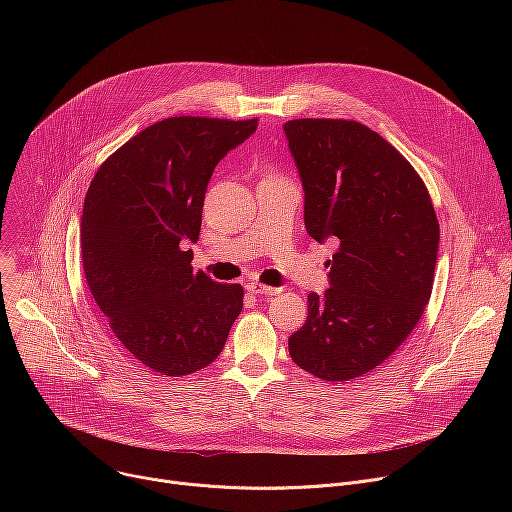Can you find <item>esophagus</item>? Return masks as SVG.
<instances>
[{
    "mask_svg": "<svg viewBox=\"0 0 512 512\" xmlns=\"http://www.w3.org/2000/svg\"><path fill=\"white\" fill-rule=\"evenodd\" d=\"M247 291H251V294H255V296H275V294H279V287H269V285H263V283H257V281H253V283H249L247 285Z\"/></svg>",
    "mask_w": 512,
    "mask_h": 512,
    "instance_id": "34e87169",
    "label": "esophagus"
}]
</instances>
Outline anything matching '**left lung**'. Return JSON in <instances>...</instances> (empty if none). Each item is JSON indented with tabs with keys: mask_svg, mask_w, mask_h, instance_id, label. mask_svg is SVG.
Wrapping results in <instances>:
<instances>
[{
	"mask_svg": "<svg viewBox=\"0 0 512 512\" xmlns=\"http://www.w3.org/2000/svg\"><path fill=\"white\" fill-rule=\"evenodd\" d=\"M304 186V223L334 239L330 287L308 296L289 356L318 379L367 377L419 322L433 285L440 225L413 166L377 131L346 119L283 123Z\"/></svg>",
	"mask_w": 512,
	"mask_h": 512,
	"instance_id": "obj_1",
	"label": "left lung"
}]
</instances>
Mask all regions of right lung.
Wrapping results in <instances>:
<instances>
[{"mask_svg": "<svg viewBox=\"0 0 512 512\" xmlns=\"http://www.w3.org/2000/svg\"><path fill=\"white\" fill-rule=\"evenodd\" d=\"M257 119L168 117L133 135L97 170L83 206L91 294L129 356L182 377L221 354L243 287L194 271L208 180Z\"/></svg>", "mask_w": 512, "mask_h": 512, "instance_id": "1", "label": "right lung"}]
</instances>
